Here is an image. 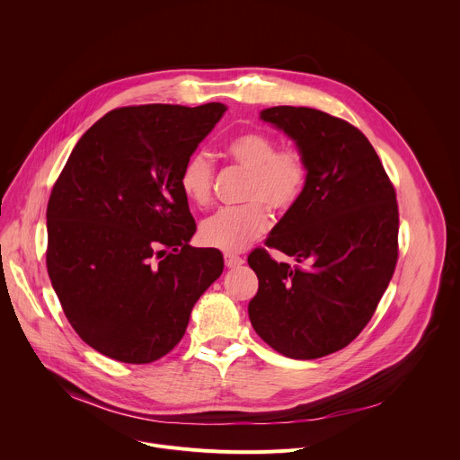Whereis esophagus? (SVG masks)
<instances>
[{
    "label": "esophagus",
    "mask_w": 460,
    "mask_h": 460,
    "mask_svg": "<svg viewBox=\"0 0 460 460\" xmlns=\"http://www.w3.org/2000/svg\"><path fill=\"white\" fill-rule=\"evenodd\" d=\"M224 260H226V266H227L229 270H233V268H240V266L243 264V258H242V256H238V254H231V252H226V254H224Z\"/></svg>",
    "instance_id": "1"
}]
</instances>
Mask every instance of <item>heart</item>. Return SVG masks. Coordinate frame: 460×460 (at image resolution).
Here are the masks:
<instances>
[{"mask_svg": "<svg viewBox=\"0 0 460 460\" xmlns=\"http://www.w3.org/2000/svg\"><path fill=\"white\" fill-rule=\"evenodd\" d=\"M227 156L247 171L242 189L245 204L224 208L200 226L206 245L222 251H242L271 226L270 211L284 215L302 199L309 167L298 149H279V142L260 130L233 137ZM213 164L204 153L190 155L180 171V189L194 206H208L213 190Z\"/></svg>", "mask_w": 460, "mask_h": 460, "instance_id": "1", "label": "heart"}]
</instances>
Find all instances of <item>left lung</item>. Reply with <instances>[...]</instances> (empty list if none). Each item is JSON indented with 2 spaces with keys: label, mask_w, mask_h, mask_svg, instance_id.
Returning <instances> with one entry per match:
<instances>
[{
  "label": "left lung",
  "mask_w": 460,
  "mask_h": 460,
  "mask_svg": "<svg viewBox=\"0 0 460 460\" xmlns=\"http://www.w3.org/2000/svg\"><path fill=\"white\" fill-rule=\"evenodd\" d=\"M264 119L296 144L309 178L300 202L266 245L300 266L254 249L258 277L249 320L275 351L298 360L346 348L371 320L399 258L397 196L369 140L351 123L309 107H270Z\"/></svg>",
  "instance_id": "1"
}]
</instances>
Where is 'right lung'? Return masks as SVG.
I'll return each mask as SVG.
<instances>
[{
  "instance_id": "add662e5",
  "label": "right lung",
  "mask_w": 460,
  "mask_h": 460,
  "mask_svg": "<svg viewBox=\"0 0 460 460\" xmlns=\"http://www.w3.org/2000/svg\"><path fill=\"white\" fill-rule=\"evenodd\" d=\"M227 107H121L73 149L47 206V271L80 339L125 364H149L183 337L224 256L192 247L180 171Z\"/></svg>"
}]
</instances>
